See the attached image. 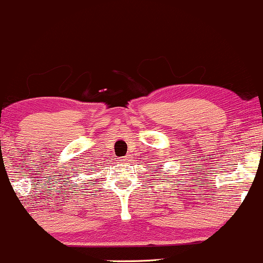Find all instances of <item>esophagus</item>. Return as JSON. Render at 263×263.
<instances>
[{
    "instance_id": "obj_1",
    "label": "esophagus",
    "mask_w": 263,
    "mask_h": 263,
    "mask_svg": "<svg viewBox=\"0 0 263 263\" xmlns=\"http://www.w3.org/2000/svg\"><path fill=\"white\" fill-rule=\"evenodd\" d=\"M123 162H128V159H129V157L128 156H125V157H123Z\"/></svg>"
}]
</instances>
